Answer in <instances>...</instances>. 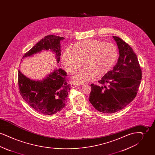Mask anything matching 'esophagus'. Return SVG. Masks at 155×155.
Here are the masks:
<instances>
[{
	"instance_id": "34e87169",
	"label": "esophagus",
	"mask_w": 155,
	"mask_h": 155,
	"mask_svg": "<svg viewBox=\"0 0 155 155\" xmlns=\"http://www.w3.org/2000/svg\"><path fill=\"white\" fill-rule=\"evenodd\" d=\"M71 86L73 88H74L75 87H77L78 86H80V84H75V83H71Z\"/></svg>"
}]
</instances>
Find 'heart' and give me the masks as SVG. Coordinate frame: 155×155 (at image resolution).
<instances>
[{
  "instance_id": "1",
  "label": "heart",
  "mask_w": 155,
  "mask_h": 155,
  "mask_svg": "<svg viewBox=\"0 0 155 155\" xmlns=\"http://www.w3.org/2000/svg\"><path fill=\"white\" fill-rule=\"evenodd\" d=\"M117 57L118 52L114 45L89 39L75 44L73 50L66 49L62 54L61 61L67 73L73 74L81 68L84 60L85 67L73 78L77 83H84L109 72Z\"/></svg>"
}]
</instances>
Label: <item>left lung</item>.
<instances>
[{
    "mask_svg": "<svg viewBox=\"0 0 155 155\" xmlns=\"http://www.w3.org/2000/svg\"><path fill=\"white\" fill-rule=\"evenodd\" d=\"M113 38L119 50L117 63L98 81L99 85H91L89 98L97 110L107 114L121 110L133 101L142 79L140 65L133 49L121 38Z\"/></svg>",
    "mask_w": 155,
    "mask_h": 155,
    "instance_id": "left-lung-1",
    "label": "left lung"
}]
</instances>
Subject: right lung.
Returning a JSON list of instances; mask_svg holds the SVG:
<instances>
[{"label":"right lung","instance_id":"add662e5","mask_svg":"<svg viewBox=\"0 0 155 155\" xmlns=\"http://www.w3.org/2000/svg\"><path fill=\"white\" fill-rule=\"evenodd\" d=\"M64 38L50 35L35 45L22 59L42 51H51L56 55L59 63L61 55L60 41ZM22 61V60H21ZM66 72L61 68L54 69L42 80H33L18 70V85L23 99L37 112L52 115L66 106L68 92L71 87L66 80Z\"/></svg>","mask_w":155,"mask_h":155}]
</instances>
